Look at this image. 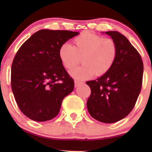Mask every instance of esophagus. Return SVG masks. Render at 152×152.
Segmentation results:
<instances>
[{
    "mask_svg": "<svg viewBox=\"0 0 152 152\" xmlns=\"http://www.w3.org/2000/svg\"><path fill=\"white\" fill-rule=\"evenodd\" d=\"M74 83H75V86L77 87L78 86H79L80 84H81V83H83V82L78 81V80H75Z\"/></svg>",
    "mask_w": 152,
    "mask_h": 152,
    "instance_id": "esophagus-1",
    "label": "esophagus"
}]
</instances>
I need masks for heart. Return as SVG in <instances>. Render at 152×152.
I'll return each mask as SVG.
<instances>
[{
	"label": "heart",
	"instance_id": "1",
	"mask_svg": "<svg viewBox=\"0 0 152 152\" xmlns=\"http://www.w3.org/2000/svg\"><path fill=\"white\" fill-rule=\"evenodd\" d=\"M117 56V46L112 38L84 32L73 41V46L64 43L59 49V57L66 69L71 70L80 63L83 65L71 71L73 77L86 79L101 76L111 69Z\"/></svg>",
	"mask_w": 152,
	"mask_h": 152
}]
</instances>
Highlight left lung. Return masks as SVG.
<instances>
[{
    "label": "left lung",
    "instance_id": "8db88e82",
    "mask_svg": "<svg viewBox=\"0 0 152 152\" xmlns=\"http://www.w3.org/2000/svg\"><path fill=\"white\" fill-rule=\"evenodd\" d=\"M117 46L111 69L93 81H86L91 91L87 101L91 116L106 124L123 119L132 111L140 94L144 65L140 54L124 35L107 31Z\"/></svg>",
    "mask_w": 152,
    "mask_h": 152
}]
</instances>
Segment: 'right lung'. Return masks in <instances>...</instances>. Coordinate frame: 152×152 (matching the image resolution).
I'll return each instance as SVG.
<instances>
[{
    "label": "right lung",
    "mask_w": 152,
    "mask_h": 152,
    "mask_svg": "<svg viewBox=\"0 0 152 152\" xmlns=\"http://www.w3.org/2000/svg\"><path fill=\"white\" fill-rule=\"evenodd\" d=\"M78 34L40 30L15 54L11 66L12 91L18 108L31 119L46 121L56 117L63 99L74 90V79L63 66L59 49Z\"/></svg>",
    "instance_id": "add662e5"
}]
</instances>
